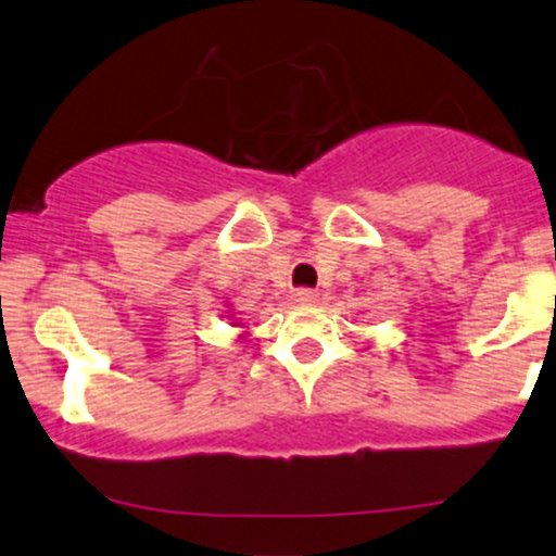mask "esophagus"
Segmentation results:
<instances>
[{"instance_id": "obj_1", "label": "esophagus", "mask_w": 556, "mask_h": 556, "mask_svg": "<svg viewBox=\"0 0 556 556\" xmlns=\"http://www.w3.org/2000/svg\"><path fill=\"white\" fill-rule=\"evenodd\" d=\"M293 302H296V304H312V302H317V291H312V289H296V291H293Z\"/></svg>"}]
</instances>
